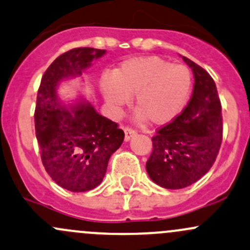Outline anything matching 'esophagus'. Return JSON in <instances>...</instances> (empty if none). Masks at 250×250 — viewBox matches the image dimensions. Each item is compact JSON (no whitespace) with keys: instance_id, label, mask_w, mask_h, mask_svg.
I'll list each match as a JSON object with an SVG mask.
<instances>
[{"instance_id":"obj_1","label":"esophagus","mask_w":250,"mask_h":250,"mask_svg":"<svg viewBox=\"0 0 250 250\" xmlns=\"http://www.w3.org/2000/svg\"><path fill=\"white\" fill-rule=\"evenodd\" d=\"M134 135H136V130L133 129L130 127H125V140L128 141L130 140V138H133Z\"/></svg>"}]
</instances>
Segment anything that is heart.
<instances>
[{"label":"heart","instance_id":"1","mask_svg":"<svg viewBox=\"0 0 250 250\" xmlns=\"http://www.w3.org/2000/svg\"><path fill=\"white\" fill-rule=\"evenodd\" d=\"M193 77L186 64H172L157 56L136 57L121 63L111 77L101 81V91L110 107L118 110L134 96L135 117L165 125L187 104Z\"/></svg>","mask_w":250,"mask_h":250}]
</instances>
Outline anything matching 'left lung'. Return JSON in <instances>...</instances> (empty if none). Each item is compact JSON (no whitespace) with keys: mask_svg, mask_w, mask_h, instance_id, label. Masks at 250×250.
<instances>
[{"mask_svg":"<svg viewBox=\"0 0 250 250\" xmlns=\"http://www.w3.org/2000/svg\"><path fill=\"white\" fill-rule=\"evenodd\" d=\"M194 73L193 94L183 111L152 138L146 170L154 183L181 189L200 180L219 153L223 140L222 104L211 75L182 56Z\"/></svg>","mask_w":250,"mask_h":250,"instance_id":"obj_1","label":"left lung"}]
</instances>
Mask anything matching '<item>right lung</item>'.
<instances>
[{
    "label": "right lung",
    "mask_w": 250,
    "mask_h": 250,
    "mask_svg": "<svg viewBox=\"0 0 250 250\" xmlns=\"http://www.w3.org/2000/svg\"><path fill=\"white\" fill-rule=\"evenodd\" d=\"M104 54L101 49L75 48L60 55L44 73L37 94L35 127L42 162L52 181L74 193L101 185L125 133L85 102L68 110L57 99L56 87L63 79L81 75Z\"/></svg>",
    "instance_id": "right-lung-1"
}]
</instances>
